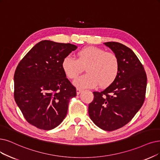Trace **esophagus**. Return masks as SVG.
<instances>
[{
    "instance_id": "obj_1",
    "label": "esophagus",
    "mask_w": 160,
    "mask_h": 160,
    "mask_svg": "<svg viewBox=\"0 0 160 160\" xmlns=\"http://www.w3.org/2000/svg\"><path fill=\"white\" fill-rule=\"evenodd\" d=\"M82 89L81 88H77V89H76V91H77V94H79L81 92H82Z\"/></svg>"
}]
</instances>
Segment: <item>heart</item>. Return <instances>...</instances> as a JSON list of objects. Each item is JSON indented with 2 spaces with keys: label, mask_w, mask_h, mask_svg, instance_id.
<instances>
[{
  "label": "heart",
  "mask_w": 160,
  "mask_h": 160,
  "mask_svg": "<svg viewBox=\"0 0 160 160\" xmlns=\"http://www.w3.org/2000/svg\"><path fill=\"white\" fill-rule=\"evenodd\" d=\"M62 68L69 79H74L86 69L87 73L74 81V85L80 88H92L97 85L106 87L118 76L120 68L118 56L101 48L88 47L77 52V59L67 56L63 59Z\"/></svg>",
  "instance_id": "obj_1"
}]
</instances>
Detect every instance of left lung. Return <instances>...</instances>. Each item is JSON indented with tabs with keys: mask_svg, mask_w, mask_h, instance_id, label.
Returning a JSON list of instances; mask_svg holds the SVG:
<instances>
[{
	"mask_svg": "<svg viewBox=\"0 0 160 160\" xmlns=\"http://www.w3.org/2000/svg\"><path fill=\"white\" fill-rule=\"evenodd\" d=\"M119 60L118 76L100 92H93L88 115L100 129L112 131L128 123L142 107L147 85L144 68L133 51L117 42H105Z\"/></svg>",
	"mask_w": 160,
	"mask_h": 160,
	"instance_id": "8db88e82",
	"label": "left lung"
}]
</instances>
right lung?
I'll use <instances>...</instances> for the list:
<instances>
[{"label": "right lung", "instance_id": "add662e5", "mask_svg": "<svg viewBox=\"0 0 160 160\" xmlns=\"http://www.w3.org/2000/svg\"><path fill=\"white\" fill-rule=\"evenodd\" d=\"M77 48L70 43L42 41L18 63L14 99L25 119L38 129H52L66 116L69 100L77 93L62 62Z\"/></svg>", "mask_w": 160, "mask_h": 160}]
</instances>
